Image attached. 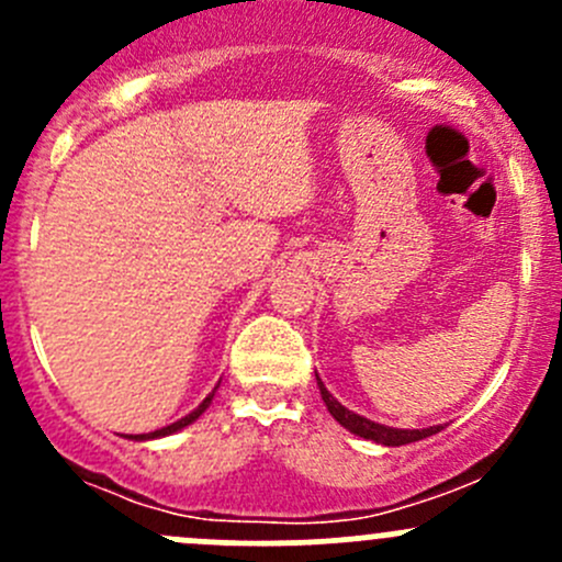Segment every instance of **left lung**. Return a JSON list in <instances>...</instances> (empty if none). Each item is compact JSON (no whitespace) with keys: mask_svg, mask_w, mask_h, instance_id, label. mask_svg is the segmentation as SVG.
Listing matches in <instances>:
<instances>
[{"mask_svg":"<svg viewBox=\"0 0 562 562\" xmlns=\"http://www.w3.org/2000/svg\"><path fill=\"white\" fill-rule=\"evenodd\" d=\"M315 381H317V389H321L323 402H326L328 413L334 416V422H339L345 429H348V432L359 435V438H364V440H375V443H381V446H405V443H416V440H422V438H429V435H435L443 429L440 424L438 427H427V429H396V427H386V424L370 422V418L359 416V413L348 411L342 402H337V396H331V391L323 386L321 378L315 375Z\"/></svg>","mask_w":562,"mask_h":562,"instance_id":"obj_1","label":"left lung"}]
</instances>
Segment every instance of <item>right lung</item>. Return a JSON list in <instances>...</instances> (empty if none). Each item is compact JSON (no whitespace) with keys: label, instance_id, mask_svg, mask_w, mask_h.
<instances>
[{"label":"right lung","instance_id":"obj_1","mask_svg":"<svg viewBox=\"0 0 562 562\" xmlns=\"http://www.w3.org/2000/svg\"><path fill=\"white\" fill-rule=\"evenodd\" d=\"M217 386H220V383H217ZM217 386H214V391H217ZM214 391H212V394L206 396V400L201 402V405L195 407V411H192V413H187V416H184V418H179V422L168 424V427H162V429H155V432H146V435H130V440H155V438H166V435H173V432H179V429L190 427V424L195 422L198 416H203V411H206V407L212 405V400H214Z\"/></svg>","mask_w":562,"mask_h":562}]
</instances>
